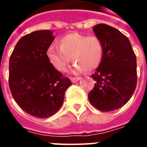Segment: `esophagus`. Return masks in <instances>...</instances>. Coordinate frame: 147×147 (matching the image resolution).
<instances>
[{
	"instance_id": "esophagus-1",
	"label": "esophagus",
	"mask_w": 147,
	"mask_h": 147,
	"mask_svg": "<svg viewBox=\"0 0 147 147\" xmlns=\"http://www.w3.org/2000/svg\"><path fill=\"white\" fill-rule=\"evenodd\" d=\"M80 80V77H71V80L72 83H76V82H78Z\"/></svg>"
}]
</instances>
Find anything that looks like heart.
Segmentation results:
<instances>
[{
    "instance_id": "heart-1",
    "label": "heart",
    "mask_w": 147,
    "mask_h": 147,
    "mask_svg": "<svg viewBox=\"0 0 147 147\" xmlns=\"http://www.w3.org/2000/svg\"><path fill=\"white\" fill-rule=\"evenodd\" d=\"M59 45H50L47 57L51 64L62 72L67 70L71 57L76 62L74 68L77 72L94 70L101 63L104 53L103 42L96 35L68 34L60 38Z\"/></svg>"
}]
</instances>
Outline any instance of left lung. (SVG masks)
Segmentation results:
<instances>
[{
	"label": "left lung",
	"instance_id": "8db88e82",
	"mask_svg": "<svg viewBox=\"0 0 147 147\" xmlns=\"http://www.w3.org/2000/svg\"><path fill=\"white\" fill-rule=\"evenodd\" d=\"M93 30L103 42L104 53L91 76L95 84L88 98L98 110L110 112L125 105L136 90V57L129 39L117 29L100 24Z\"/></svg>",
	"mask_w": 147,
	"mask_h": 147
}]
</instances>
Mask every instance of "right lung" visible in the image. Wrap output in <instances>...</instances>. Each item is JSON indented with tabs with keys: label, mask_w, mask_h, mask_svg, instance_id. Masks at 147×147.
Returning a JSON list of instances; mask_svg holds the SVG:
<instances>
[{
	"label": "right lung",
	"mask_w": 147,
	"mask_h": 147,
	"mask_svg": "<svg viewBox=\"0 0 147 147\" xmlns=\"http://www.w3.org/2000/svg\"><path fill=\"white\" fill-rule=\"evenodd\" d=\"M53 39L48 30L26 34L19 40L9 60L8 84L12 97L23 110L37 118L56 113L71 85L47 57Z\"/></svg>",
	"instance_id": "add662e5"
}]
</instances>
